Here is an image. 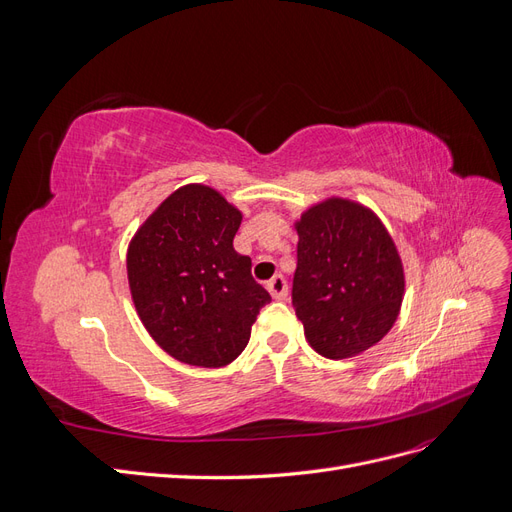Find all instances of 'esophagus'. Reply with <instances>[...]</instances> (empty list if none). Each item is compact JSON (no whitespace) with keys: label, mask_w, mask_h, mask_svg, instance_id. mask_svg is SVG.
<instances>
[{"label":"esophagus","mask_w":512,"mask_h":512,"mask_svg":"<svg viewBox=\"0 0 512 512\" xmlns=\"http://www.w3.org/2000/svg\"><path fill=\"white\" fill-rule=\"evenodd\" d=\"M267 288L271 292V297L277 301H284L288 297V282L284 280V275H275L273 280L267 282Z\"/></svg>","instance_id":"34e87169"}]
</instances>
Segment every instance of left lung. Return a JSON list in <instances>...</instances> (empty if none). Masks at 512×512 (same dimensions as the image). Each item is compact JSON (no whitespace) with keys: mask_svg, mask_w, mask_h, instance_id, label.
<instances>
[{"mask_svg":"<svg viewBox=\"0 0 512 512\" xmlns=\"http://www.w3.org/2000/svg\"><path fill=\"white\" fill-rule=\"evenodd\" d=\"M292 307L309 346L339 361L378 344L397 320L404 269L369 209L331 198L297 224Z\"/></svg>","mask_w":512,"mask_h":512,"instance_id":"obj_1","label":"left lung"}]
</instances>
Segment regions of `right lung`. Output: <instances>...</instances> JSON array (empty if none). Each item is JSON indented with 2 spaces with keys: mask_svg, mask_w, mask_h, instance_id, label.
Returning a JSON list of instances; mask_svg holds the SVG:
<instances>
[{
  "mask_svg": "<svg viewBox=\"0 0 512 512\" xmlns=\"http://www.w3.org/2000/svg\"><path fill=\"white\" fill-rule=\"evenodd\" d=\"M241 213L207 185L170 194L136 232L128 280L149 335L177 361L222 367L250 342L271 294L232 247Z\"/></svg>",
  "mask_w": 512,
  "mask_h": 512,
  "instance_id": "add662e5",
  "label": "right lung"
}]
</instances>
